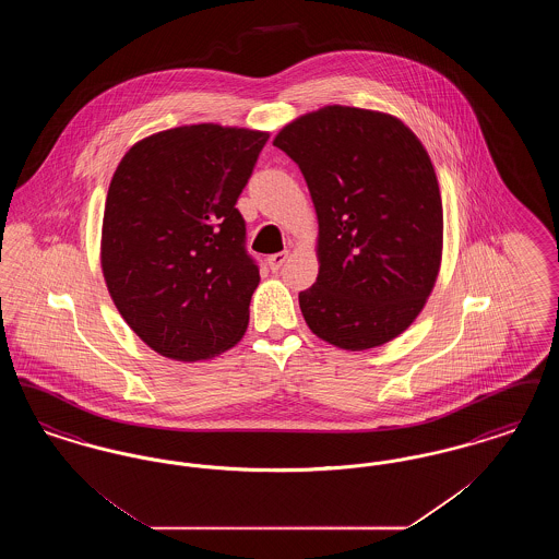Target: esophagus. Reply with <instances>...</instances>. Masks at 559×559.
Returning <instances> with one entry per match:
<instances>
[{
    "instance_id": "1",
    "label": "esophagus",
    "mask_w": 559,
    "mask_h": 559,
    "mask_svg": "<svg viewBox=\"0 0 559 559\" xmlns=\"http://www.w3.org/2000/svg\"><path fill=\"white\" fill-rule=\"evenodd\" d=\"M287 258H289V251H281V253H272V255H267V266L272 272H276L278 267L283 266L285 262H287Z\"/></svg>"
}]
</instances>
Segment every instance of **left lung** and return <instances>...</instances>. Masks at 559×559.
I'll use <instances>...</instances> for the list:
<instances>
[{
  "label": "left lung",
  "instance_id": "obj_1",
  "mask_svg": "<svg viewBox=\"0 0 559 559\" xmlns=\"http://www.w3.org/2000/svg\"><path fill=\"white\" fill-rule=\"evenodd\" d=\"M310 190L319 276L299 293L320 340L360 352L419 317L442 260V199L424 144L400 119L367 108L301 115L274 138Z\"/></svg>",
  "mask_w": 559,
  "mask_h": 559
}]
</instances>
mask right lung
<instances>
[{
  "label": "right lung",
  "mask_w": 559,
  "mask_h": 559,
  "mask_svg": "<svg viewBox=\"0 0 559 559\" xmlns=\"http://www.w3.org/2000/svg\"><path fill=\"white\" fill-rule=\"evenodd\" d=\"M267 132L182 126L126 153L108 187L100 262L133 333L182 362L239 344L260 267L237 205Z\"/></svg>",
  "instance_id": "1"
}]
</instances>
